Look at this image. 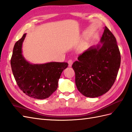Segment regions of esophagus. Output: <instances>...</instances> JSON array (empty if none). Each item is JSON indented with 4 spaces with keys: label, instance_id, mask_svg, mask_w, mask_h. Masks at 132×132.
Masks as SVG:
<instances>
[{
    "label": "esophagus",
    "instance_id": "34e87169",
    "mask_svg": "<svg viewBox=\"0 0 132 132\" xmlns=\"http://www.w3.org/2000/svg\"><path fill=\"white\" fill-rule=\"evenodd\" d=\"M68 63H69V67H71L72 65V63H73L72 61L71 60H69Z\"/></svg>",
    "mask_w": 132,
    "mask_h": 132
}]
</instances>
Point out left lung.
Instances as JSON below:
<instances>
[{
  "instance_id": "left-lung-1",
  "label": "left lung",
  "mask_w": 132,
  "mask_h": 132,
  "mask_svg": "<svg viewBox=\"0 0 132 132\" xmlns=\"http://www.w3.org/2000/svg\"><path fill=\"white\" fill-rule=\"evenodd\" d=\"M72 64L77 89L83 95L97 97L113 86L120 65L116 37L105 26L99 43L91 46Z\"/></svg>"
}]
</instances>
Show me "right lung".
<instances>
[{
	"mask_svg": "<svg viewBox=\"0 0 132 132\" xmlns=\"http://www.w3.org/2000/svg\"><path fill=\"white\" fill-rule=\"evenodd\" d=\"M26 33L15 43L11 60L16 84L23 92L37 99L48 98L57 90L58 82L67 62H50L33 64L23 55L22 45Z\"/></svg>",
	"mask_w": 132,
	"mask_h": 132,
	"instance_id": "right-lung-1",
	"label": "right lung"
}]
</instances>
